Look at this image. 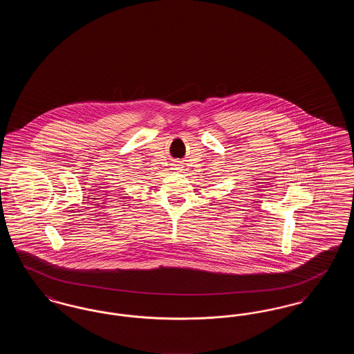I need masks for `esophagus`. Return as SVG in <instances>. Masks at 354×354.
<instances>
[{"label": "esophagus", "mask_w": 354, "mask_h": 354, "mask_svg": "<svg viewBox=\"0 0 354 354\" xmlns=\"http://www.w3.org/2000/svg\"><path fill=\"white\" fill-rule=\"evenodd\" d=\"M174 166H175V169H180V165H174Z\"/></svg>", "instance_id": "obj_1"}]
</instances>
